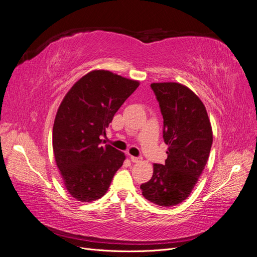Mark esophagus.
Listing matches in <instances>:
<instances>
[{
    "mask_svg": "<svg viewBox=\"0 0 257 257\" xmlns=\"http://www.w3.org/2000/svg\"><path fill=\"white\" fill-rule=\"evenodd\" d=\"M130 159H131V161L133 162V163H138V162L142 161L141 158H136V157H133V155H130Z\"/></svg>",
    "mask_w": 257,
    "mask_h": 257,
    "instance_id": "1",
    "label": "esophagus"
}]
</instances>
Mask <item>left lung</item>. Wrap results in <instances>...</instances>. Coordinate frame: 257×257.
<instances>
[{"label": "left lung", "instance_id": "1", "mask_svg": "<svg viewBox=\"0 0 257 257\" xmlns=\"http://www.w3.org/2000/svg\"><path fill=\"white\" fill-rule=\"evenodd\" d=\"M164 119L163 138L168 146L165 164H153V175L141 185L146 199L161 207L179 205L189 197L205 169L213 134L206 107L186 85L153 82Z\"/></svg>", "mask_w": 257, "mask_h": 257}]
</instances>
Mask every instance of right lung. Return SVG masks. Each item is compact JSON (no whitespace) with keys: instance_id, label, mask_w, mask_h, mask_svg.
Masks as SVG:
<instances>
[{"instance_id":"add662e5","label":"right lung","mask_w":257,"mask_h":257,"mask_svg":"<svg viewBox=\"0 0 257 257\" xmlns=\"http://www.w3.org/2000/svg\"><path fill=\"white\" fill-rule=\"evenodd\" d=\"M139 85L104 69L84 75L66 93L52 130L54 160L67 192L82 203L103 197L125 154L102 146L114 113Z\"/></svg>"}]
</instances>
